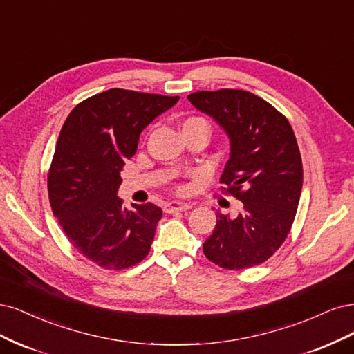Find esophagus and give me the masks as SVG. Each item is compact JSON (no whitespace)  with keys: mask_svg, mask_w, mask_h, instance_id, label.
<instances>
[{"mask_svg":"<svg viewBox=\"0 0 354 354\" xmlns=\"http://www.w3.org/2000/svg\"><path fill=\"white\" fill-rule=\"evenodd\" d=\"M191 209L189 204L180 203V201H170L165 206V213H175V212H185Z\"/></svg>","mask_w":354,"mask_h":354,"instance_id":"34e87169","label":"esophagus"}]
</instances>
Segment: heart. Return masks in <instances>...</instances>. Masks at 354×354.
Here are the masks:
<instances>
[{
  "mask_svg": "<svg viewBox=\"0 0 354 354\" xmlns=\"http://www.w3.org/2000/svg\"><path fill=\"white\" fill-rule=\"evenodd\" d=\"M180 129H182V133H187L191 131H198V129L209 133L210 127H209V122L206 119H203L200 116H189L185 120H182Z\"/></svg>",
  "mask_w": 354,
  "mask_h": 354,
  "instance_id": "1",
  "label": "heart"
}]
</instances>
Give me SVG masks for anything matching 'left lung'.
<instances>
[{"instance_id": "left-lung-1", "label": "left lung", "mask_w": 354, "mask_h": 354, "mask_svg": "<svg viewBox=\"0 0 354 354\" xmlns=\"http://www.w3.org/2000/svg\"><path fill=\"white\" fill-rule=\"evenodd\" d=\"M188 100L230 135L221 189L244 206L235 219L216 214L203 253L227 270L263 263L288 236L300 201L303 165L291 124L268 101L243 89L198 91Z\"/></svg>"}]
</instances>
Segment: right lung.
<instances>
[{"mask_svg":"<svg viewBox=\"0 0 354 354\" xmlns=\"http://www.w3.org/2000/svg\"><path fill=\"white\" fill-rule=\"evenodd\" d=\"M178 100L111 88L79 102L63 124L48 170L50 204L76 252L102 269H127L150 253L162 209L123 207L120 170L142 129Z\"/></svg>","mask_w":354,"mask_h":354,"instance_id":"add662e5","label":"right lung"}]
</instances>
